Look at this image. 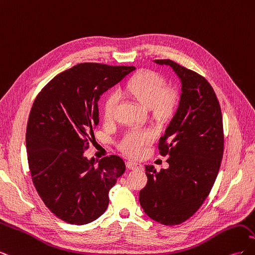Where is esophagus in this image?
<instances>
[{"mask_svg": "<svg viewBox=\"0 0 255 255\" xmlns=\"http://www.w3.org/2000/svg\"><path fill=\"white\" fill-rule=\"evenodd\" d=\"M127 168L132 169V170H141L142 165L135 163V161H127Z\"/></svg>", "mask_w": 255, "mask_h": 255, "instance_id": "1", "label": "esophagus"}]
</instances>
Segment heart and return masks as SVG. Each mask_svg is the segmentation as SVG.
<instances>
[{
	"instance_id": "1",
	"label": "heart",
	"mask_w": 255,
	"mask_h": 255,
	"mask_svg": "<svg viewBox=\"0 0 255 255\" xmlns=\"http://www.w3.org/2000/svg\"><path fill=\"white\" fill-rule=\"evenodd\" d=\"M126 90L145 109H152L154 106V111L159 118L167 117L173 111L174 98L170 94H166V82L155 72L149 70L138 72L128 83ZM118 101L119 96L117 94L107 98L103 112L105 120L110 121L114 118ZM153 139L154 133L152 130L133 128L123 136L120 149L128 156H139Z\"/></svg>"
}]
</instances>
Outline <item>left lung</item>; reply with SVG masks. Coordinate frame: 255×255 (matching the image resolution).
<instances>
[{"mask_svg":"<svg viewBox=\"0 0 255 255\" xmlns=\"http://www.w3.org/2000/svg\"><path fill=\"white\" fill-rule=\"evenodd\" d=\"M154 63L171 67L182 94L176 113L159 138L168 169L145 166L148 183L139 192L143 212L165 226L190 218L210 195L223 155V126L218 99L202 75L170 59Z\"/></svg>","mask_w":255,"mask_h":255,"instance_id":"1","label":"left lung"}]
</instances>
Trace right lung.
Masks as SVG:
<instances>
[{"label":"right lung","mask_w":255,"mask_h":255,"mask_svg":"<svg viewBox=\"0 0 255 255\" xmlns=\"http://www.w3.org/2000/svg\"><path fill=\"white\" fill-rule=\"evenodd\" d=\"M133 66L83 63L57 74L36 97L26 128V152L34 186L49 210L82 226L99 218L126 164L117 155L88 159L98 102Z\"/></svg>","instance_id":"add662e5"}]
</instances>
